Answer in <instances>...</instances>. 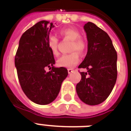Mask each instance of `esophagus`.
<instances>
[{"label":"esophagus","instance_id":"esophagus-1","mask_svg":"<svg viewBox=\"0 0 131 131\" xmlns=\"http://www.w3.org/2000/svg\"><path fill=\"white\" fill-rule=\"evenodd\" d=\"M73 71V69H68V73H69V74L71 73Z\"/></svg>","mask_w":131,"mask_h":131}]
</instances>
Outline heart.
<instances>
[{
	"label": "heart",
	"mask_w": 131,
	"mask_h": 131,
	"mask_svg": "<svg viewBox=\"0 0 131 131\" xmlns=\"http://www.w3.org/2000/svg\"><path fill=\"white\" fill-rule=\"evenodd\" d=\"M62 36L64 38L71 40L70 50L73 52L62 55L57 60L58 65L62 67L73 68L80 62V57L79 52L84 53L87 48V42L81 37V32L77 28L70 27L62 30L60 32ZM58 39L54 35H51L48 39V47L51 53L54 56L58 54Z\"/></svg>",
	"instance_id": "obj_1"
}]
</instances>
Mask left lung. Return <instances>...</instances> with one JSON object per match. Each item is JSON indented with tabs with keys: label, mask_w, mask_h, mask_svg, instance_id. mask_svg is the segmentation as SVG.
<instances>
[{
	"label": "left lung",
	"mask_w": 131,
	"mask_h": 131,
	"mask_svg": "<svg viewBox=\"0 0 131 131\" xmlns=\"http://www.w3.org/2000/svg\"><path fill=\"white\" fill-rule=\"evenodd\" d=\"M88 39L86 56L78 68L82 79L76 86L78 96L90 105L105 101L117 79V52L107 32L88 21L84 26Z\"/></svg>",
	"instance_id": "left-lung-1"
}]
</instances>
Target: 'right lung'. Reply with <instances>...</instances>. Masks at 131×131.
<instances>
[{"label":"right lung","mask_w":131,"mask_h":131,"mask_svg":"<svg viewBox=\"0 0 131 131\" xmlns=\"http://www.w3.org/2000/svg\"><path fill=\"white\" fill-rule=\"evenodd\" d=\"M53 23L42 20L25 31L19 41L15 65L21 89L26 96L39 105L53 101L68 75L64 67L56 68L53 54L48 47ZM51 71L46 72L45 68Z\"/></svg>","instance_id":"obj_1"}]
</instances>
